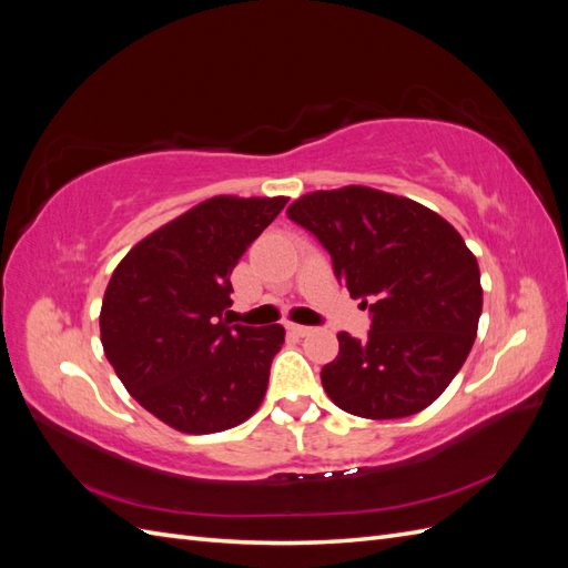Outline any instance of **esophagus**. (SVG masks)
I'll use <instances>...</instances> for the list:
<instances>
[{
    "mask_svg": "<svg viewBox=\"0 0 568 568\" xmlns=\"http://www.w3.org/2000/svg\"><path fill=\"white\" fill-rule=\"evenodd\" d=\"M286 329H288V334H294V336H307L313 332V326H305V324H286Z\"/></svg>",
    "mask_w": 568,
    "mask_h": 568,
    "instance_id": "1",
    "label": "esophagus"
}]
</instances>
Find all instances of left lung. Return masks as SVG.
Here are the masks:
<instances>
[{"instance_id":"left-lung-1","label":"left lung","mask_w":568,"mask_h":568,"mask_svg":"<svg viewBox=\"0 0 568 568\" xmlns=\"http://www.w3.org/2000/svg\"><path fill=\"white\" fill-rule=\"evenodd\" d=\"M286 215L315 234L372 317L365 341L338 334V355L320 374L326 395L365 419L432 405L467 359L484 307L459 232L417 201L355 184L305 194Z\"/></svg>"}]
</instances>
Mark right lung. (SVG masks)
Returning <instances> with one entry per match:
<instances>
[{"instance_id":"right-lung-1","label":"right lung","mask_w":568,"mask_h":568,"mask_svg":"<svg viewBox=\"0 0 568 568\" xmlns=\"http://www.w3.org/2000/svg\"><path fill=\"white\" fill-rule=\"evenodd\" d=\"M288 199L213 196L142 239L113 270L101 346L132 398L182 434H215L263 403L284 326L222 320L230 274Z\"/></svg>"}]
</instances>
